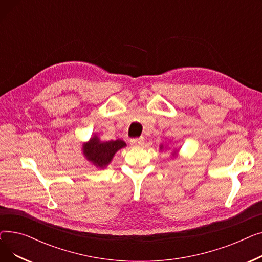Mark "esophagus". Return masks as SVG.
I'll list each match as a JSON object with an SVG mask.
<instances>
[{
	"instance_id": "1",
	"label": "esophagus",
	"mask_w": 262,
	"mask_h": 262,
	"mask_svg": "<svg viewBox=\"0 0 262 262\" xmlns=\"http://www.w3.org/2000/svg\"><path fill=\"white\" fill-rule=\"evenodd\" d=\"M130 144L133 146H141L144 144V138L143 137H141V138H135V139H132L130 140Z\"/></svg>"
}]
</instances>
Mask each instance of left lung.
<instances>
[{
  "instance_id": "8db88e82",
  "label": "left lung",
  "mask_w": 262,
  "mask_h": 262,
  "mask_svg": "<svg viewBox=\"0 0 262 262\" xmlns=\"http://www.w3.org/2000/svg\"><path fill=\"white\" fill-rule=\"evenodd\" d=\"M162 148H163V145L161 144V145H160V149H162ZM176 152H177V150H176ZM174 154H175V152H174Z\"/></svg>"
}]
</instances>
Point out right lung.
<instances>
[{"label": "right lung", "mask_w": 262, "mask_h": 262, "mask_svg": "<svg viewBox=\"0 0 262 262\" xmlns=\"http://www.w3.org/2000/svg\"><path fill=\"white\" fill-rule=\"evenodd\" d=\"M125 146L126 143L121 139L101 141L99 137L94 135L88 142L82 144V154L95 167L104 169L113 160L118 150Z\"/></svg>", "instance_id": "right-lung-1"}]
</instances>
